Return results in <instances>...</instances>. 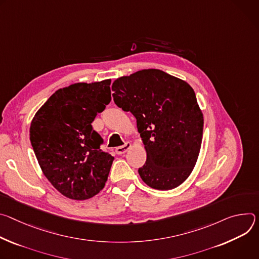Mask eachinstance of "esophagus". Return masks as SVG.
<instances>
[{
    "instance_id": "obj_1",
    "label": "esophagus",
    "mask_w": 259,
    "mask_h": 259,
    "mask_svg": "<svg viewBox=\"0 0 259 259\" xmlns=\"http://www.w3.org/2000/svg\"><path fill=\"white\" fill-rule=\"evenodd\" d=\"M131 147H132V144H131V143H126L125 145L117 147L116 149H115V151H116V153H117V154L122 155V154H124V153H125V152L131 148Z\"/></svg>"
}]
</instances>
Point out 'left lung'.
I'll list each match as a JSON object with an SVG mask.
<instances>
[{
    "label": "left lung",
    "instance_id": "obj_1",
    "mask_svg": "<svg viewBox=\"0 0 259 259\" xmlns=\"http://www.w3.org/2000/svg\"><path fill=\"white\" fill-rule=\"evenodd\" d=\"M114 103L137 119L147 159L139 175L148 186L169 190L190 175L203 139L204 117L185 81L148 69L112 85Z\"/></svg>",
    "mask_w": 259,
    "mask_h": 259
}]
</instances>
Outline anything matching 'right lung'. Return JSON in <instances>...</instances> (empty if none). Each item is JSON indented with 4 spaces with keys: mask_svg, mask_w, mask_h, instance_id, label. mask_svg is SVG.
<instances>
[{
    "mask_svg": "<svg viewBox=\"0 0 259 259\" xmlns=\"http://www.w3.org/2000/svg\"><path fill=\"white\" fill-rule=\"evenodd\" d=\"M111 80L56 91L32 120L30 140L40 167L63 195L88 199L105 186L114 157L101 149L92 123L111 101Z\"/></svg>",
    "mask_w": 259,
    "mask_h": 259,
    "instance_id": "add662e5",
    "label": "right lung"
}]
</instances>
